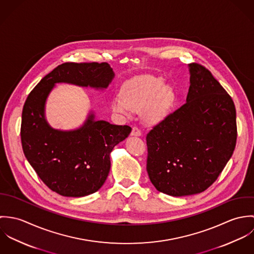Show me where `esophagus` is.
I'll list each match as a JSON object with an SVG mask.
<instances>
[{
	"label": "esophagus",
	"instance_id": "obj_1",
	"mask_svg": "<svg viewBox=\"0 0 254 254\" xmlns=\"http://www.w3.org/2000/svg\"><path fill=\"white\" fill-rule=\"evenodd\" d=\"M131 135L132 136H141L142 135V132H141V130L138 128V127H136V126H134L133 128H132V132H131Z\"/></svg>",
	"mask_w": 254,
	"mask_h": 254
}]
</instances>
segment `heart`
<instances>
[{
	"label": "heart",
	"mask_w": 254,
	"mask_h": 254,
	"mask_svg": "<svg viewBox=\"0 0 254 254\" xmlns=\"http://www.w3.org/2000/svg\"><path fill=\"white\" fill-rule=\"evenodd\" d=\"M174 102L175 94L163 79L145 75L128 82L123 93L113 96L111 105L114 111L124 115L142 111L145 122L154 124L168 115Z\"/></svg>",
	"instance_id": "b5f03b06"
}]
</instances>
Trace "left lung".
Segmentation results:
<instances>
[{
    "instance_id": "1",
    "label": "left lung",
    "mask_w": 254,
    "mask_h": 254,
    "mask_svg": "<svg viewBox=\"0 0 254 254\" xmlns=\"http://www.w3.org/2000/svg\"><path fill=\"white\" fill-rule=\"evenodd\" d=\"M181 108L146 135V171L155 189L172 196L202 192L217 180L237 142L232 98L199 64H190Z\"/></svg>"
}]
</instances>
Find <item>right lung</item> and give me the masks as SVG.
<instances>
[{"instance_id": "right-lung-1", "label": "right lung", "mask_w": 254, "mask_h": 254, "mask_svg": "<svg viewBox=\"0 0 254 254\" xmlns=\"http://www.w3.org/2000/svg\"><path fill=\"white\" fill-rule=\"evenodd\" d=\"M113 77L107 63H65L47 74L25 101L20 128L24 155L39 178L61 195L81 197L100 190L109 176L110 152L132 128L96 120L91 112L78 129H54L45 118L48 96L57 83L106 89Z\"/></svg>"}]
</instances>
